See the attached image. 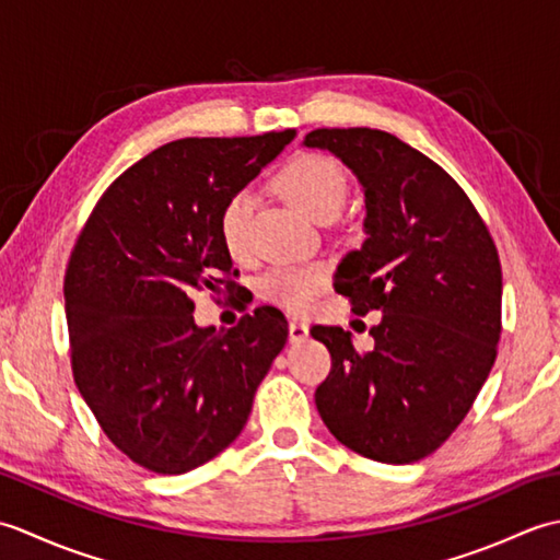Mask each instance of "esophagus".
Instances as JSON below:
<instances>
[{"instance_id": "obj_1", "label": "esophagus", "mask_w": 560, "mask_h": 560, "mask_svg": "<svg viewBox=\"0 0 560 560\" xmlns=\"http://www.w3.org/2000/svg\"><path fill=\"white\" fill-rule=\"evenodd\" d=\"M305 339H307V325L299 323V319H291V323H289V341L301 343Z\"/></svg>"}]
</instances>
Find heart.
<instances>
[{
	"label": "heart",
	"mask_w": 560,
	"mask_h": 560,
	"mask_svg": "<svg viewBox=\"0 0 560 560\" xmlns=\"http://www.w3.org/2000/svg\"><path fill=\"white\" fill-rule=\"evenodd\" d=\"M281 195L307 217L323 221L337 217L347 199V175L341 165L323 153H303L295 156L277 177ZM249 209L253 197L247 189H237L221 209L219 231L223 245L233 255L243 253L247 237ZM327 269L323 265H281L261 273L259 295L265 301L291 313H305L327 287Z\"/></svg>",
	"instance_id": "1"
}]
</instances>
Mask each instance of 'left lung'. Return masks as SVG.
Returning a JSON list of instances; mask_svg holds the SVG:
<instances>
[{
    "mask_svg": "<svg viewBox=\"0 0 560 560\" xmlns=\"http://www.w3.org/2000/svg\"><path fill=\"white\" fill-rule=\"evenodd\" d=\"M303 144L331 151L359 177L368 237L341 259L335 289L353 313H383L371 351L341 327L311 329L331 355L317 411L368 459L419 462L462 423L493 368L503 295L495 243L464 189L395 135L315 129Z\"/></svg>",
    "mask_w": 560,
    "mask_h": 560,
    "instance_id": "8db88e82",
    "label": "left lung"
}]
</instances>
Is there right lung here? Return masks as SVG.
Segmentation results:
<instances>
[{
    "mask_svg": "<svg viewBox=\"0 0 560 560\" xmlns=\"http://www.w3.org/2000/svg\"><path fill=\"white\" fill-rule=\"evenodd\" d=\"M293 137L171 141L105 189L77 237L65 273L71 371L139 467L185 474L229 447L289 339L269 305L225 331L197 327L192 293L233 291L221 209Z\"/></svg>",
    "mask_w": 560,
    "mask_h": 560,
    "instance_id": "right-lung-1",
    "label": "right lung"
}]
</instances>
